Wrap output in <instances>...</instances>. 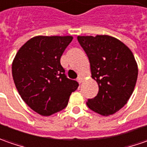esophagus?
Segmentation results:
<instances>
[{"instance_id": "obj_1", "label": "esophagus", "mask_w": 147, "mask_h": 147, "mask_svg": "<svg viewBox=\"0 0 147 147\" xmlns=\"http://www.w3.org/2000/svg\"><path fill=\"white\" fill-rule=\"evenodd\" d=\"M83 80H84V78L82 77V76H79L78 78H77V81H78L79 83L80 84L81 82H82V81H83Z\"/></svg>"}]
</instances>
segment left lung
I'll return each mask as SVG.
<instances>
[{
  "label": "left lung",
  "mask_w": 147,
  "mask_h": 147,
  "mask_svg": "<svg viewBox=\"0 0 147 147\" xmlns=\"http://www.w3.org/2000/svg\"><path fill=\"white\" fill-rule=\"evenodd\" d=\"M90 63L98 93L88 99L89 109L102 115L115 113L129 101L138 79V65L132 51L110 36H78Z\"/></svg>",
  "instance_id": "left-lung-1"
}]
</instances>
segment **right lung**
Returning <instances> with one entry per match:
<instances>
[{
	"mask_svg": "<svg viewBox=\"0 0 147 147\" xmlns=\"http://www.w3.org/2000/svg\"><path fill=\"white\" fill-rule=\"evenodd\" d=\"M73 37L38 36L19 49L12 64L16 89L36 113L49 116L64 109L71 94L78 88L70 80L60 58Z\"/></svg>",
	"mask_w": 147,
	"mask_h": 147,
	"instance_id": "right-lung-1",
	"label": "right lung"
}]
</instances>
